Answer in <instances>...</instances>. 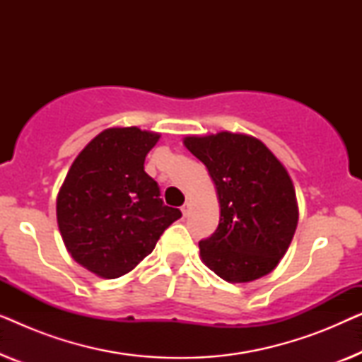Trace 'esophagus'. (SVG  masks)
Segmentation results:
<instances>
[{
  "instance_id": "1",
  "label": "esophagus",
  "mask_w": 362,
  "mask_h": 362,
  "mask_svg": "<svg viewBox=\"0 0 362 362\" xmlns=\"http://www.w3.org/2000/svg\"><path fill=\"white\" fill-rule=\"evenodd\" d=\"M189 211H191V206L189 204H187V202H185V204H182L181 206V212H182V216H187V214H189Z\"/></svg>"
}]
</instances>
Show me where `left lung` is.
Wrapping results in <instances>:
<instances>
[{
    "instance_id": "1",
    "label": "left lung",
    "mask_w": 362,
    "mask_h": 362,
    "mask_svg": "<svg viewBox=\"0 0 362 362\" xmlns=\"http://www.w3.org/2000/svg\"><path fill=\"white\" fill-rule=\"evenodd\" d=\"M185 146L204 163L221 204L216 232L199 242L202 262L230 284L270 274L298 224L285 166L260 140L242 133L186 136Z\"/></svg>"
}]
</instances>
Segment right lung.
<instances>
[{"mask_svg": "<svg viewBox=\"0 0 362 362\" xmlns=\"http://www.w3.org/2000/svg\"><path fill=\"white\" fill-rule=\"evenodd\" d=\"M160 135L107 128L74 160L57 194V224L72 259L102 279L128 274L181 211L165 206L145 158Z\"/></svg>", "mask_w": 362, "mask_h": 362, "instance_id": "right-lung-1", "label": "right lung"}]
</instances>
